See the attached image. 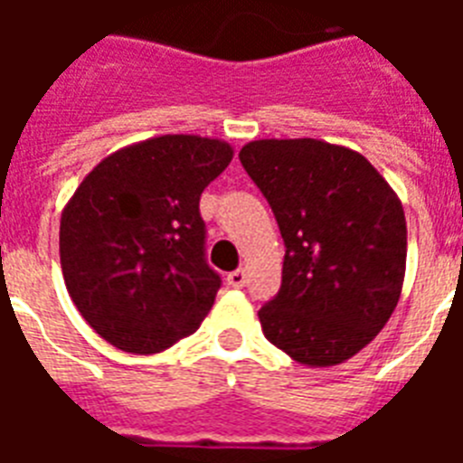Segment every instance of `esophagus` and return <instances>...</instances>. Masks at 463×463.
Instances as JSON below:
<instances>
[{
  "label": "esophagus",
  "instance_id": "obj_1",
  "mask_svg": "<svg viewBox=\"0 0 463 463\" xmlns=\"http://www.w3.org/2000/svg\"><path fill=\"white\" fill-rule=\"evenodd\" d=\"M225 281H228V286H231V288H242V286H245V283H247V271H245V269L231 271Z\"/></svg>",
  "mask_w": 463,
  "mask_h": 463
}]
</instances>
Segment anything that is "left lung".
Here are the masks:
<instances>
[{"label": "left lung", "instance_id": "left-lung-1", "mask_svg": "<svg viewBox=\"0 0 463 463\" xmlns=\"http://www.w3.org/2000/svg\"><path fill=\"white\" fill-rule=\"evenodd\" d=\"M240 163L286 242L281 290L260 309L264 336L300 365L345 363L402 298V199L365 156L322 139L250 141Z\"/></svg>", "mask_w": 463, "mask_h": 463}]
</instances>
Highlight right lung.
Wrapping results in <instances>:
<instances>
[{"mask_svg":"<svg viewBox=\"0 0 463 463\" xmlns=\"http://www.w3.org/2000/svg\"><path fill=\"white\" fill-rule=\"evenodd\" d=\"M232 146L163 134L103 158L61 211L60 261L76 309L119 351L151 355L199 329L221 276L203 260L199 196Z\"/></svg>","mask_w":463,"mask_h":463,"instance_id":"1","label":"right lung"}]
</instances>
